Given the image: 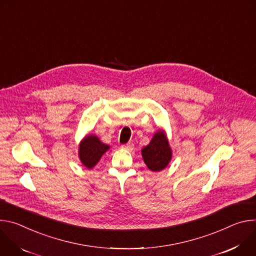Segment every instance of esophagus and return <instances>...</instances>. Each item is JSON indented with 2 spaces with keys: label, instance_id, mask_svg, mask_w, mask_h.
<instances>
[{
  "label": "esophagus",
  "instance_id": "34e87169",
  "mask_svg": "<svg viewBox=\"0 0 256 256\" xmlns=\"http://www.w3.org/2000/svg\"><path fill=\"white\" fill-rule=\"evenodd\" d=\"M121 148H122L123 150H132L134 148V144H131V142H128V144H123Z\"/></svg>",
  "mask_w": 256,
  "mask_h": 256
}]
</instances>
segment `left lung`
Segmentation results:
<instances>
[{"label": "left lung", "instance_id": "left-lung-1", "mask_svg": "<svg viewBox=\"0 0 256 256\" xmlns=\"http://www.w3.org/2000/svg\"><path fill=\"white\" fill-rule=\"evenodd\" d=\"M142 158L148 168L152 172L164 170L172 158V150L164 131H158L148 146L141 150Z\"/></svg>", "mask_w": 256, "mask_h": 256}]
</instances>
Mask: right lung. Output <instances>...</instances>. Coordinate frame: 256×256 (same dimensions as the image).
<instances>
[{
	"mask_svg": "<svg viewBox=\"0 0 256 256\" xmlns=\"http://www.w3.org/2000/svg\"><path fill=\"white\" fill-rule=\"evenodd\" d=\"M108 148L110 146L102 144L98 136L88 135L79 144L78 156L84 166L92 168Z\"/></svg>",
	"mask_w": 256,
	"mask_h": 256,
	"instance_id": "1",
	"label": "right lung"
}]
</instances>
